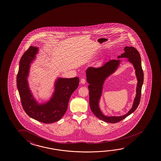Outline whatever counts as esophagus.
<instances>
[{
    "mask_svg": "<svg viewBox=\"0 0 161 161\" xmlns=\"http://www.w3.org/2000/svg\"><path fill=\"white\" fill-rule=\"evenodd\" d=\"M86 82V80L84 78H82L81 79V83L82 84H85Z\"/></svg>",
    "mask_w": 161,
    "mask_h": 161,
    "instance_id": "obj_1",
    "label": "esophagus"
}]
</instances>
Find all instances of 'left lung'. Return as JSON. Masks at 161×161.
<instances>
[{"mask_svg":"<svg viewBox=\"0 0 161 161\" xmlns=\"http://www.w3.org/2000/svg\"><path fill=\"white\" fill-rule=\"evenodd\" d=\"M125 53L119 55L118 58H129V61L134 66L137 77V84L136 87V95L131 109L127 114L124 116L117 117H107L103 115L99 107V100L102 94V86L106 78L114 73L117 69L120 60L111 59L106 62L102 66L99 67H90L87 69L86 80L89 84L88 86L89 90L90 107L92 113L98 119L103 121L111 124H115L121 121L133 113L139 104L142 94V87L144 81V73L142 71L141 57L139 52L135 47H126L124 48Z\"/></svg>","mask_w":161,"mask_h":161,"instance_id":"obj_1","label":"left lung"}]
</instances>
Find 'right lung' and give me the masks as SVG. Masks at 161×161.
<instances>
[{"mask_svg": "<svg viewBox=\"0 0 161 161\" xmlns=\"http://www.w3.org/2000/svg\"><path fill=\"white\" fill-rule=\"evenodd\" d=\"M37 51V47L30 46L22 56L17 75V86L22 106L27 114L38 121L52 124L58 121L66 113L69 98L79 86V79L77 77L58 79L53 97L47 103L38 105L32 96L27 81L30 64Z\"/></svg>", "mask_w": 161, "mask_h": 161, "instance_id": "1", "label": "right lung"}]
</instances>
